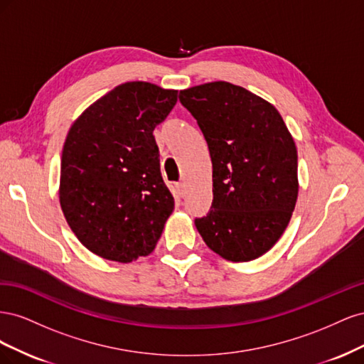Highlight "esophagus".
I'll use <instances>...</instances> for the list:
<instances>
[{"label": "esophagus", "instance_id": "obj_1", "mask_svg": "<svg viewBox=\"0 0 364 364\" xmlns=\"http://www.w3.org/2000/svg\"><path fill=\"white\" fill-rule=\"evenodd\" d=\"M176 188H178V193H179L181 196L185 194V185H183V183H176Z\"/></svg>", "mask_w": 364, "mask_h": 364}]
</instances>
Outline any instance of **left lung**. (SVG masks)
<instances>
[{
    "label": "left lung",
    "mask_w": 364,
    "mask_h": 364,
    "mask_svg": "<svg viewBox=\"0 0 364 364\" xmlns=\"http://www.w3.org/2000/svg\"><path fill=\"white\" fill-rule=\"evenodd\" d=\"M197 119L213 161V205L196 218L206 246L252 261L281 238L294 211L297 150L277 107L245 87L211 82L179 94Z\"/></svg>",
    "instance_id": "obj_1"
}]
</instances>
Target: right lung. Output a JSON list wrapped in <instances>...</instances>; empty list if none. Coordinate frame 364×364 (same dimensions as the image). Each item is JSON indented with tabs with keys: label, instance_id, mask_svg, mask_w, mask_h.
<instances>
[{
	"label": "right lung",
	"instance_id": "1",
	"mask_svg": "<svg viewBox=\"0 0 364 364\" xmlns=\"http://www.w3.org/2000/svg\"><path fill=\"white\" fill-rule=\"evenodd\" d=\"M176 102V90L127 82L73 123L59 200L71 230L95 255L132 262L155 249L174 199L162 181L153 130Z\"/></svg>",
	"mask_w": 364,
	"mask_h": 364
}]
</instances>
